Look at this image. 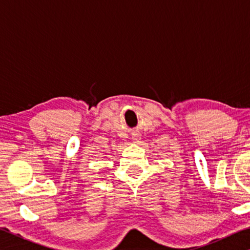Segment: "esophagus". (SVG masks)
<instances>
[{
	"instance_id": "esophagus-1",
	"label": "esophagus",
	"mask_w": 250,
	"mask_h": 250,
	"mask_svg": "<svg viewBox=\"0 0 250 250\" xmlns=\"http://www.w3.org/2000/svg\"><path fill=\"white\" fill-rule=\"evenodd\" d=\"M132 139H133L134 142H139V140H140L141 137H140V134H133Z\"/></svg>"
}]
</instances>
